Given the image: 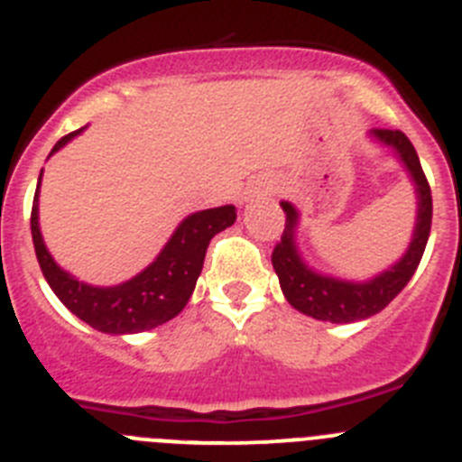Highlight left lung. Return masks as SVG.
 <instances>
[{"mask_svg":"<svg viewBox=\"0 0 462 462\" xmlns=\"http://www.w3.org/2000/svg\"><path fill=\"white\" fill-rule=\"evenodd\" d=\"M368 138L396 153V159L407 170L410 181L414 184V193H417V223H414L412 241L401 260L393 262L392 267L368 281H345V278L315 272L306 264L297 246V207L292 202H281L285 211V230L272 253L273 272L290 306L322 322H356L386 309L417 272L423 251H426L428 235H430L433 198H430V186H428L412 143L407 140L405 133L389 131V128H373Z\"/></svg>","mask_w":462,"mask_h":462,"instance_id":"obj_1","label":"left lung"}]
</instances>
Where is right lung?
Segmentation results:
<instances>
[{
  "label": "right lung",
  "mask_w": 462,
  "mask_h": 462,
  "mask_svg": "<svg viewBox=\"0 0 462 462\" xmlns=\"http://www.w3.org/2000/svg\"><path fill=\"white\" fill-rule=\"evenodd\" d=\"M82 131L85 128H78V131L64 135L52 147L50 156L60 152ZM41 177H43V170L39 174L34 207H32V239H34L41 272L66 309L103 334H140V331L153 329V327L172 319L174 315H180L193 294L211 236L236 221V209L232 205L195 211L177 226L163 251L138 276L119 282V285H110V288H98V285L82 282L64 272L45 248L39 226Z\"/></svg>",
  "instance_id": "add662e5"
}]
</instances>
